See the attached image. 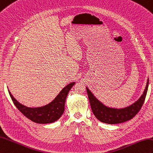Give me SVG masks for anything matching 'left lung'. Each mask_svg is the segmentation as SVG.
<instances>
[{
	"mask_svg": "<svg viewBox=\"0 0 153 153\" xmlns=\"http://www.w3.org/2000/svg\"><path fill=\"white\" fill-rule=\"evenodd\" d=\"M148 87L149 78L147 79L146 87L140 98L133 104L123 108H111L105 105L97 98L87 87H86V89L92 111L94 116L102 123L114 125L132 119L137 114L140 110L142 105L143 104L145 98L147 95Z\"/></svg>",
	"mask_w": 153,
	"mask_h": 153,
	"instance_id": "1",
	"label": "left lung"
}]
</instances>
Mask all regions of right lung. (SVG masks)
Instances as JSON below:
<instances>
[{
  "label": "right lung",
  "instance_id": "right-lung-1",
  "mask_svg": "<svg viewBox=\"0 0 153 153\" xmlns=\"http://www.w3.org/2000/svg\"><path fill=\"white\" fill-rule=\"evenodd\" d=\"M75 83L76 82H72L67 85L53 101L37 108H30L21 104L13 97L9 90L8 93L14 105L28 119L39 124H48L55 122L63 114L67 95Z\"/></svg>",
  "mask_w": 153,
  "mask_h": 153
}]
</instances>
